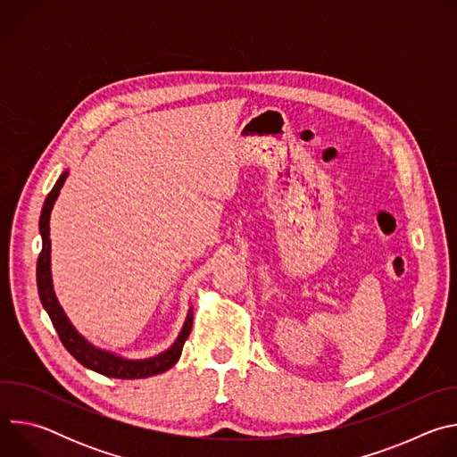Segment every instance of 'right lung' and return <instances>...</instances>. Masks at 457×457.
Returning a JSON list of instances; mask_svg holds the SVG:
<instances>
[{
	"mask_svg": "<svg viewBox=\"0 0 457 457\" xmlns=\"http://www.w3.org/2000/svg\"><path fill=\"white\" fill-rule=\"evenodd\" d=\"M67 177H69V171L61 173L57 182L54 184L52 191L48 193V197L45 199L41 217H39V233L43 238V247H41V253L37 258L36 278H37V291H39L41 303H43L45 311L48 312L54 329L57 331L59 340L64 345V349H67L87 369H92L108 378H120V379H137V378H148V376L161 374V372L168 370L170 367H173L180 358L182 345L191 333L193 307H189L186 321L182 325V331L168 351H164L154 358H146V360H126L113 353L97 349L88 340H85L76 331L69 316L64 314L62 307L59 305L57 298H55L54 286H52V273H50V213H52L57 195H59V189L62 187Z\"/></svg>",
	"mask_w": 457,
	"mask_h": 457,
	"instance_id": "add662e5",
	"label": "right lung"
}]
</instances>
